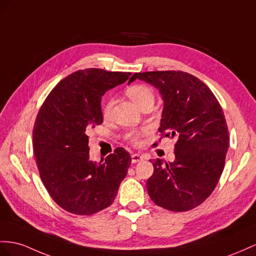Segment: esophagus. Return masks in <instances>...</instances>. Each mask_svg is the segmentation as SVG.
<instances>
[{"label":"esophagus","instance_id":"1","mask_svg":"<svg viewBox=\"0 0 256 256\" xmlns=\"http://www.w3.org/2000/svg\"><path fill=\"white\" fill-rule=\"evenodd\" d=\"M142 159H144V156H142L135 154H133V156H132V163H137V162L142 161Z\"/></svg>","mask_w":256,"mask_h":256}]
</instances>
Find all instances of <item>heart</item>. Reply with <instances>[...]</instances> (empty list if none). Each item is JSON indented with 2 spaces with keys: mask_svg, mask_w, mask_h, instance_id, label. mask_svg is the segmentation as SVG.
<instances>
[{
  "mask_svg": "<svg viewBox=\"0 0 256 256\" xmlns=\"http://www.w3.org/2000/svg\"><path fill=\"white\" fill-rule=\"evenodd\" d=\"M126 95L132 100L137 106L142 108L145 104H154V94L152 88L145 84H134L128 86L126 90ZM111 108H112V102L110 98H107L104 102L102 107V114L104 118H108L111 112ZM126 140L128 142L132 144L134 146H140L142 144V133L138 130H130L126 134Z\"/></svg>",
  "mask_w": 256,
  "mask_h": 256,
  "instance_id": "b5f03b06",
  "label": "heart"
}]
</instances>
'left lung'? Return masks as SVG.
<instances>
[{
  "mask_svg": "<svg viewBox=\"0 0 256 256\" xmlns=\"http://www.w3.org/2000/svg\"><path fill=\"white\" fill-rule=\"evenodd\" d=\"M136 78L159 90L164 100L161 138L176 140L174 162L152 161L154 174L146 184L149 196L170 211H189L208 198L224 170L229 146L224 112L208 85L187 72H140L128 83Z\"/></svg>",
  "mask_w": 256,
  "mask_h": 256,
  "instance_id": "1",
  "label": "left lung"
}]
</instances>
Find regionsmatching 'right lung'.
Instances as JSON below:
<instances>
[{
  "label": "right lung",
  "mask_w": 256,
  "mask_h": 256,
  "mask_svg": "<svg viewBox=\"0 0 256 256\" xmlns=\"http://www.w3.org/2000/svg\"><path fill=\"white\" fill-rule=\"evenodd\" d=\"M130 72L78 70L50 90L36 116L34 152L40 178L58 206L92 215L114 202L130 156L114 149L104 162L90 160L88 130L102 123V96L126 82Z\"/></svg>",
  "instance_id": "1"
}]
</instances>
